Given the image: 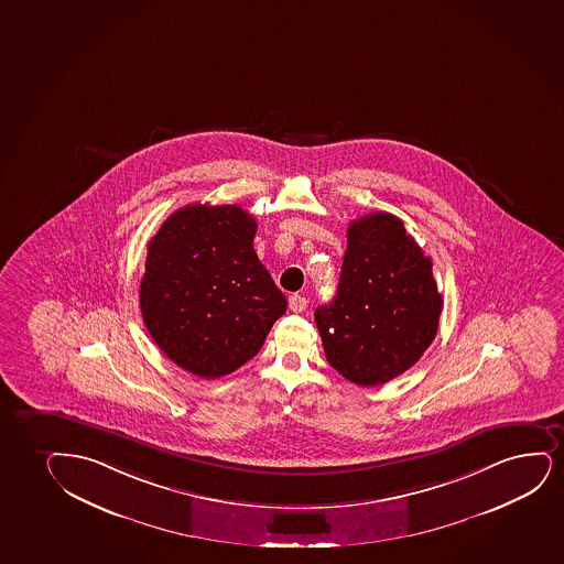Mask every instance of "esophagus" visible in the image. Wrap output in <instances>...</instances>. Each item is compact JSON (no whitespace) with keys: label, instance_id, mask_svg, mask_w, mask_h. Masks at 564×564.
Returning <instances> with one entry per match:
<instances>
[{"label":"esophagus","instance_id":"esophagus-1","mask_svg":"<svg viewBox=\"0 0 564 564\" xmlns=\"http://www.w3.org/2000/svg\"><path fill=\"white\" fill-rule=\"evenodd\" d=\"M307 306V300L304 296H300V294H292L289 296V307H291V312L300 313L304 312Z\"/></svg>","mask_w":564,"mask_h":564}]
</instances>
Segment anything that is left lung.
<instances>
[{
	"label": "left lung",
	"mask_w": 564,
	"mask_h": 564,
	"mask_svg": "<svg viewBox=\"0 0 564 564\" xmlns=\"http://www.w3.org/2000/svg\"><path fill=\"white\" fill-rule=\"evenodd\" d=\"M432 265L401 218L349 224L338 294L315 310L327 361L349 382H390L430 348L443 310Z\"/></svg>",
	"instance_id": "8db88e82"
}]
</instances>
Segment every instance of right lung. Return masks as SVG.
I'll return each instance as SVG.
<instances>
[{
    "label": "right lung",
    "mask_w": 564,
    "mask_h": 564,
    "mask_svg": "<svg viewBox=\"0 0 564 564\" xmlns=\"http://www.w3.org/2000/svg\"><path fill=\"white\" fill-rule=\"evenodd\" d=\"M257 220L237 205H186L148 243L140 312L161 351L199 378L252 359L286 299L258 260Z\"/></svg>",
    "instance_id": "add662e5"
}]
</instances>
